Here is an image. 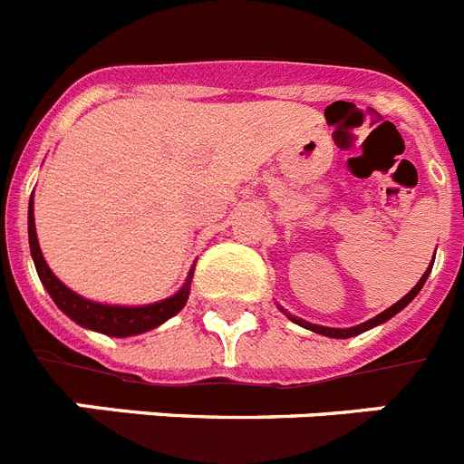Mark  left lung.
I'll return each instance as SVG.
<instances>
[{"mask_svg": "<svg viewBox=\"0 0 464 464\" xmlns=\"http://www.w3.org/2000/svg\"><path fill=\"white\" fill-rule=\"evenodd\" d=\"M432 262H434V260H432ZM430 272H432V265H430L428 272H425L423 276H420V281H418L416 285H413V288L409 290V293L400 299V302H395V304H392V306H388V309H385V311H381L379 315H374V318H370V321H367V323H360V325H355V327H325V325H315V323L302 321V318H297V315H290L288 311H285V315H288V318H290V321H293V323H297V325L306 327V330L315 332V334H323V337H332V339H348V337H355V334H362V332L372 330V327L381 325V323H385V321H391L392 315L400 314V311L404 309V306H407L409 302H411V299L416 297L418 293H420V288H423L425 281H428Z\"/></svg>", "mask_w": 464, "mask_h": 464, "instance_id": "left-lung-1", "label": "left lung"}]
</instances>
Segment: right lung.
Instances as JSON below:
<instances>
[{
    "mask_svg": "<svg viewBox=\"0 0 464 464\" xmlns=\"http://www.w3.org/2000/svg\"><path fill=\"white\" fill-rule=\"evenodd\" d=\"M27 232H30L32 260H34L36 274H39L44 288L48 290L53 302H55V304L60 306V309H63L73 323H79L81 327L102 332V334H109V337H132V334H141V332H149L153 330V327L162 325V323L169 321L171 315H176L183 306H186L188 295H190L192 269L179 293L162 299V302H155V304L116 306V304H100V302L81 297V295H76L73 290H69L67 285H64V283L51 272V267H48L44 256H41L39 241H36V227H34V202H32V199H30V211H27Z\"/></svg>",
    "mask_w": 464,
    "mask_h": 464,
    "instance_id": "1",
    "label": "right lung"
}]
</instances>
